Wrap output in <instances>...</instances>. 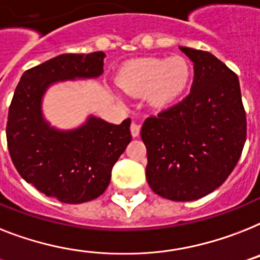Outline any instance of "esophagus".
Returning <instances> with one entry per match:
<instances>
[{"label":"esophagus","mask_w":260,"mask_h":260,"mask_svg":"<svg viewBox=\"0 0 260 260\" xmlns=\"http://www.w3.org/2000/svg\"><path fill=\"white\" fill-rule=\"evenodd\" d=\"M131 134H132V136L134 137L139 136V135H140V125H139L137 123L131 124Z\"/></svg>","instance_id":"34e87169"}]
</instances>
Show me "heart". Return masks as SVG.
I'll return each mask as SVG.
<instances>
[{
  "label": "heart",
  "instance_id": "obj_1",
  "mask_svg": "<svg viewBox=\"0 0 260 260\" xmlns=\"http://www.w3.org/2000/svg\"><path fill=\"white\" fill-rule=\"evenodd\" d=\"M193 69L184 56L143 57L128 61L117 73V84L132 96H144L149 108L163 111L188 90Z\"/></svg>",
  "mask_w": 260,
  "mask_h": 260
}]
</instances>
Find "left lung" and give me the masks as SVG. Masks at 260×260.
<instances>
[{
    "mask_svg": "<svg viewBox=\"0 0 260 260\" xmlns=\"http://www.w3.org/2000/svg\"><path fill=\"white\" fill-rule=\"evenodd\" d=\"M193 62L185 99L147 117V181L155 193L191 202L220 187L235 168L247 123L238 76L210 52L179 46Z\"/></svg>",
    "mask_w": 260,
    "mask_h": 260,
    "instance_id": "8db88e82",
    "label": "left lung"
}]
</instances>
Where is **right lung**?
Instances as JSON below:
<instances>
[{
	"instance_id": "add662e5",
	"label": "right lung",
	"mask_w": 260,
	"mask_h": 260,
	"mask_svg": "<svg viewBox=\"0 0 260 260\" xmlns=\"http://www.w3.org/2000/svg\"><path fill=\"white\" fill-rule=\"evenodd\" d=\"M104 58V52L50 58L25 72L10 104L6 139L14 167L26 183L62 203L99 198L132 140L129 119L116 125L89 115L79 126L61 129L52 125L42 111L49 88L100 77Z\"/></svg>"
}]
</instances>
